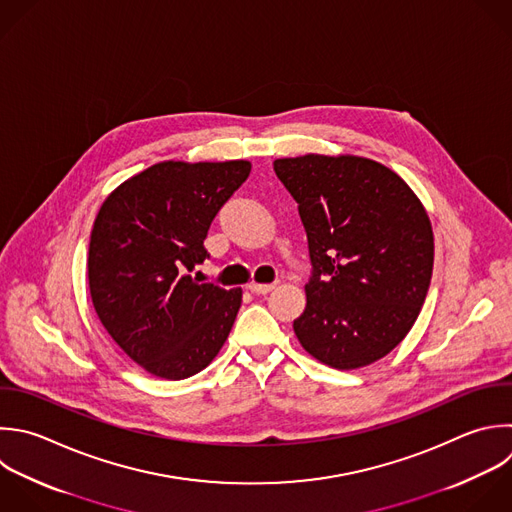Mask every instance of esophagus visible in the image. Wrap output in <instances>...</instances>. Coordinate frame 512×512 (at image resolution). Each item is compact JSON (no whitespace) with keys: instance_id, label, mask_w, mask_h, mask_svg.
Segmentation results:
<instances>
[{"instance_id":"1","label":"esophagus","mask_w":512,"mask_h":512,"mask_svg":"<svg viewBox=\"0 0 512 512\" xmlns=\"http://www.w3.org/2000/svg\"><path fill=\"white\" fill-rule=\"evenodd\" d=\"M274 286H276V284H256V282H252L248 288H250V292H254V294H268V292L274 290Z\"/></svg>"}]
</instances>
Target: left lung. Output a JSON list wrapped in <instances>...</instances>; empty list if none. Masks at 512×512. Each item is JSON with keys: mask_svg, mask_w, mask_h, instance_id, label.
<instances>
[{"mask_svg": "<svg viewBox=\"0 0 512 512\" xmlns=\"http://www.w3.org/2000/svg\"><path fill=\"white\" fill-rule=\"evenodd\" d=\"M274 172L298 204L312 276L294 332L320 362L352 370L402 342L424 304L434 236L408 184L358 156L282 158Z\"/></svg>", "mask_w": 512, "mask_h": 512, "instance_id": "left-lung-1", "label": "left lung"}]
</instances>
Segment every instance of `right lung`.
Segmentation results:
<instances>
[{
  "instance_id": "obj_1",
  "label": "right lung",
  "mask_w": 512,
  "mask_h": 512,
  "mask_svg": "<svg viewBox=\"0 0 512 512\" xmlns=\"http://www.w3.org/2000/svg\"><path fill=\"white\" fill-rule=\"evenodd\" d=\"M250 162H160L102 204L88 254L96 314L144 370L182 380L224 346L242 290L192 278L210 258V224L250 176Z\"/></svg>"
}]
</instances>
